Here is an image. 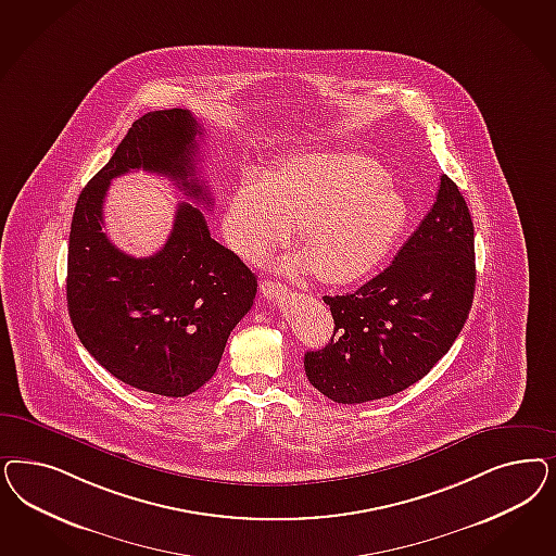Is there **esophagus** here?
<instances>
[{"instance_id": "34e87169", "label": "esophagus", "mask_w": 556, "mask_h": 556, "mask_svg": "<svg viewBox=\"0 0 556 556\" xmlns=\"http://www.w3.org/2000/svg\"><path fill=\"white\" fill-rule=\"evenodd\" d=\"M260 290H262V294L264 296H269V299H274V296H278V294H282L285 290H287V287H282L280 282H262L260 285Z\"/></svg>"}]
</instances>
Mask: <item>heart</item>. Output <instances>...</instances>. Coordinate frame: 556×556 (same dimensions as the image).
I'll return each instance as SVG.
<instances>
[{
	"instance_id": "1",
	"label": "heart",
	"mask_w": 556,
	"mask_h": 556,
	"mask_svg": "<svg viewBox=\"0 0 556 556\" xmlns=\"http://www.w3.org/2000/svg\"><path fill=\"white\" fill-rule=\"evenodd\" d=\"M407 215L405 198L377 160L315 149L282 157L266 179H243L227 204L223 233L241 260L260 264L285 248L299 225L303 253L287 257L282 268H313L327 285H348L387 257Z\"/></svg>"
}]
</instances>
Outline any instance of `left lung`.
<instances>
[{"instance_id":"1","label":"left lung","mask_w":556,"mask_h":556,"mask_svg":"<svg viewBox=\"0 0 556 556\" xmlns=\"http://www.w3.org/2000/svg\"><path fill=\"white\" fill-rule=\"evenodd\" d=\"M475 227L458 186L440 178L430 213L370 282L323 296L333 338L305 354L308 382L336 403H366L421 380L465 327L475 294Z\"/></svg>"}]
</instances>
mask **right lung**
<instances>
[{
    "instance_id": "obj_1",
    "label": "right lung",
    "mask_w": 556,
    "mask_h": 556,
    "mask_svg": "<svg viewBox=\"0 0 556 556\" xmlns=\"http://www.w3.org/2000/svg\"><path fill=\"white\" fill-rule=\"evenodd\" d=\"M190 110L147 112L110 162L81 190L67 255V306L84 348L112 377L139 391L188 396L208 382L225 343L255 299L257 278L216 243L204 215L178 204L174 229L155 255L132 257L104 233L110 181L132 169L169 178L184 197L211 206L198 179Z\"/></svg>"
}]
</instances>
